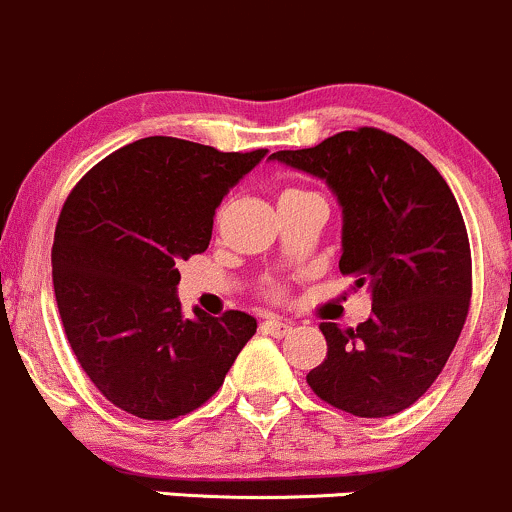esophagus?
Returning <instances> with one entry per match:
<instances>
[{"mask_svg": "<svg viewBox=\"0 0 512 512\" xmlns=\"http://www.w3.org/2000/svg\"><path fill=\"white\" fill-rule=\"evenodd\" d=\"M260 329L265 334H270V337H287V334L292 332V324L282 322V319L270 317V319H265V322L260 324Z\"/></svg>", "mask_w": 512, "mask_h": 512, "instance_id": "esophagus-1", "label": "esophagus"}]
</instances>
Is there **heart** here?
<instances>
[{"instance_id":"obj_1","label":"heart","mask_w":512,"mask_h":512,"mask_svg":"<svg viewBox=\"0 0 512 512\" xmlns=\"http://www.w3.org/2000/svg\"><path fill=\"white\" fill-rule=\"evenodd\" d=\"M285 193H287V190H285Z\"/></svg>"}]
</instances>
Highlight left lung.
Listing matches in <instances>:
<instances>
[{"mask_svg": "<svg viewBox=\"0 0 512 512\" xmlns=\"http://www.w3.org/2000/svg\"><path fill=\"white\" fill-rule=\"evenodd\" d=\"M270 160L314 175L342 205L339 270L371 289L356 329L322 322L327 359L307 384L361 418L409 409L436 381L471 304V245L446 180L416 148L356 128Z\"/></svg>", "mask_w": 512, "mask_h": 512, "instance_id": "left-lung-1", "label": "left lung"}]
</instances>
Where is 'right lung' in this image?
<instances>
[{"instance_id":"add662e5","label":"right lung","mask_w":512,"mask_h":512,"mask_svg":"<svg viewBox=\"0 0 512 512\" xmlns=\"http://www.w3.org/2000/svg\"><path fill=\"white\" fill-rule=\"evenodd\" d=\"M265 156L141 138L66 198L51 247L56 304L81 369L126 414L170 421L203 406L257 332L237 309L185 319L175 292L178 262L208 250L215 208Z\"/></svg>"}]
</instances>
